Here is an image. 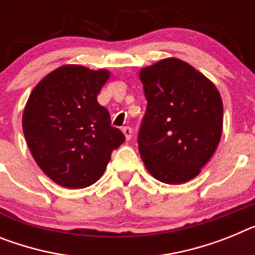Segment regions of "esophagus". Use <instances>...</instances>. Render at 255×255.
<instances>
[{
	"label": "esophagus",
	"instance_id": "34e87169",
	"mask_svg": "<svg viewBox=\"0 0 255 255\" xmlns=\"http://www.w3.org/2000/svg\"><path fill=\"white\" fill-rule=\"evenodd\" d=\"M123 132H124V135H125L126 140H130L131 139V128L130 126H124L123 128Z\"/></svg>",
	"mask_w": 255,
	"mask_h": 255
}]
</instances>
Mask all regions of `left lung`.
Returning a JSON list of instances; mask_svg holds the SVG:
<instances>
[{"mask_svg":"<svg viewBox=\"0 0 255 255\" xmlns=\"http://www.w3.org/2000/svg\"><path fill=\"white\" fill-rule=\"evenodd\" d=\"M147 111L138 145L147 170L160 182L180 184L199 175L218 147L223 104L218 89L192 65L175 58L139 73Z\"/></svg>","mask_w":255,"mask_h":255,"instance_id":"8db88e82","label":"left lung"}]
</instances>
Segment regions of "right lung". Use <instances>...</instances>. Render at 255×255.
<instances>
[{"instance_id": "obj_1", "label": "right lung", "mask_w": 255, "mask_h": 255, "mask_svg": "<svg viewBox=\"0 0 255 255\" xmlns=\"http://www.w3.org/2000/svg\"><path fill=\"white\" fill-rule=\"evenodd\" d=\"M110 72L63 65L32 90L23 113V131L41 170L65 188H85L103 175L113 149L125 135L111 126L98 94Z\"/></svg>"}]
</instances>
